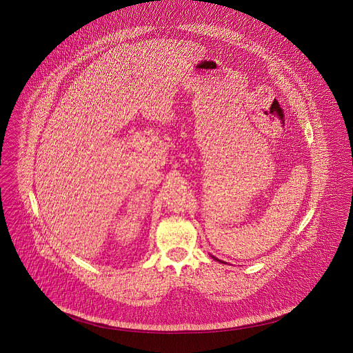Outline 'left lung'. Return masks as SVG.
<instances>
[{"label":"left lung","mask_w":353,"mask_h":353,"mask_svg":"<svg viewBox=\"0 0 353 353\" xmlns=\"http://www.w3.org/2000/svg\"><path fill=\"white\" fill-rule=\"evenodd\" d=\"M212 258H213V259H216V261H219V262H221V263H225L223 261H219V258H216V256H213V255H212Z\"/></svg>","instance_id":"left-lung-1"}]
</instances>
